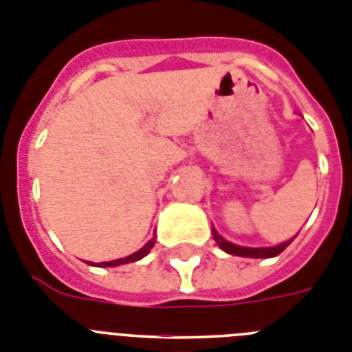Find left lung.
<instances>
[{
    "instance_id": "left-lung-1",
    "label": "left lung",
    "mask_w": 352,
    "mask_h": 352,
    "mask_svg": "<svg viewBox=\"0 0 352 352\" xmlns=\"http://www.w3.org/2000/svg\"><path fill=\"white\" fill-rule=\"evenodd\" d=\"M211 235H213L215 242L219 244V248L224 250L226 253H230V255L235 256H251V258H270V256H276L293 242V239H291L289 242H284V244L280 245H273V248H242V245H235L231 244V242L224 241V239L213 230V226H211Z\"/></svg>"
}]
</instances>
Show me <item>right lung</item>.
Masks as SVG:
<instances>
[{
    "instance_id": "right-lung-1",
    "label": "right lung",
    "mask_w": 352,
    "mask_h": 352,
    "mask_svg": "<svg viewBox=\"0 0 352 352\" xmlns=\"http://www.w3.org/2000/svg\"><path fill=\"white\" fill-rule=\"evenodd\" d=\"M153 244H155V236L151 239L150 242H148L144 248H141V250L137 251V253H133V255L126 256V258H119V260H111V262H101V264H97V267H113V265H121V264H128V262H135V260H141L142 256H146L148 253H150V250L153 248ZM92 264V262H90Z\"/></svg>"
}]
</instances>
